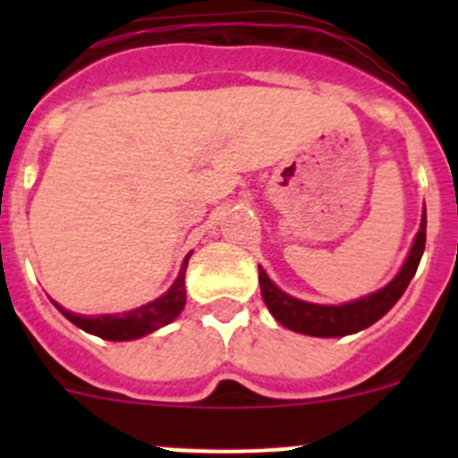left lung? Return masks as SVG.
<instances>
[{"instance_id": "1", "label": "left lung", "mask_w": 458, "mask_h": 458, "mask_svg": "<svg viewBox=\"0 0 458 458\" xmlns=\"http://www.w3.org/2000/svg\"><path fill=\"white\" fill-rule=\"evenodd\" d=\"M424 242H427V208L422 210L420 232L412 241L406 261L383 289L362 295L358 301L342 302V305H318V302H307L284 293L259 266L261 298H264L275 321L293 330V333L310 335V337H346V335L360 333V330L374 326L378 318L386 317L387 311L396 305V301L402 298L406 286L411 284L412 275L418 270L420 259L424 254Z\"/></svg>"}]
</instances>
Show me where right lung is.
<instances>
[{
  "instance_id": "1",
  "label": "right lung",
  "mask_w": 458,
  "mask_h": 458,
  "mask_svg": "<svg viewBox=\"0 0 458 458\" xmlns=\"http://www.w3.org/2000/svg\"><path fill=\"white\" fill-rule=\"evenodd\" d=\"M192 254V252H190ZM188 257L181 264L179 277L174 279V284L165 291L160 298L147 302V305L135 307L131 311H121V314H100V317H84V314H72V311L64 310L59 302L55 307L62 311L64 317L72 323V326L82 327L84 333L96 335L107 342H131V339L147 337V335L156 333L163 326L172 323L179 317L185 307V268H188Z\"/></svg>"
}]
</instances>
